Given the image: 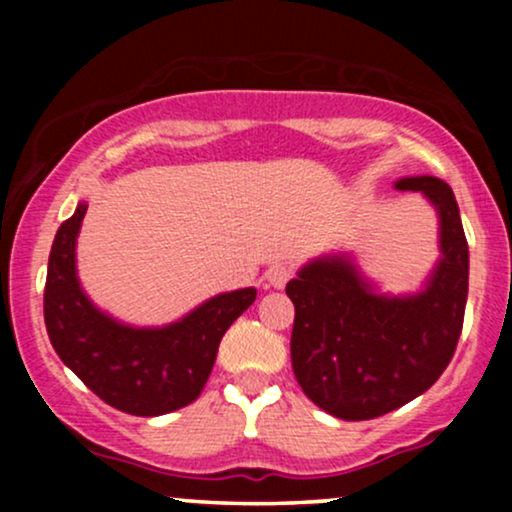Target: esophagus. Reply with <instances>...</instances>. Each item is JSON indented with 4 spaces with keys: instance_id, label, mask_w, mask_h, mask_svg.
Here are the masks:
<instances>
[{
    "instance_id": "1",
    "label": "esophagus",
    "mask_w": 512,
    "mask_h": 512,
    "mask_svg": "<svg viewBox=\"0 0 512 512\" xmlns=\"http://www.w3.org/2000/svg\"><path fill=\"white\" fill-rule=\"evenodd\" d=\"M291 276H293V269L284 262H276L267 269V281L274 286V289H284V286L289 284Z\"/></svg>"
}]
</instances>
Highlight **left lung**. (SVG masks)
Segmentation results:
<instances>
[{
	"label": "left lung",
	"instance_id": "left-lung-1",
	"mask_svg": "<svg viewBox=\"0 0 512 512\" xmlns=\"http://www.w3.org/2000/svg\"><path fill=\"white\" fill-rule=\"evenodd\" d=\"M397 190L424 192L440 216V257L416 296H378L344 257L317 260L286 284L296 305L291 363L320 409L366 421L399 409L443 375L457 349L469 286V248L448 182L421 175Z\"/></svg>",
	"mask_w": 512,
	"mask_h": 512
}]
</instances>
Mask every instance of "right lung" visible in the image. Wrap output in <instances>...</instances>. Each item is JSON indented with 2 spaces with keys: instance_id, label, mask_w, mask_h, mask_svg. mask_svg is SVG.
Instances as JSON below:
<instances>
[{
  "instance_id": "obj_1",
  "label": "right lung",
  "mask_w": 512,
  "mask_h": 512,
  "mask_svg": "<svg viewBox=\"0 0 512 512\" xmlns=\"http://www.w3.org/2000/svg\"><path fill=\"white\" fill-rule=\"evenodd\" d=\"M86 204L57 231L45 279L52 349L88 390L134 416H161L195 402L207 385L221 337L255 303V289L211 298L161 330H134L93 308L76 279L74 248Z\"/></svg>"
}]
</instances>
